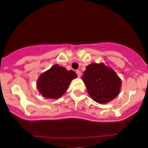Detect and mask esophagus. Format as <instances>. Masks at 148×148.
I'll use <instances>...</instances> for the list:
<instances>
[{
    "instance_id": "34e87169",
    "label": "esophagus",
    "mask_w": 148,
    "mask_h": 148,
    "mask_svg": "<svg viewBox=\"0 0 148 148\" xmlns=\"http://www.w3.org/2000/svg\"><path fill=\"white\" fill-rule=\"evenodd\" d=\"M76 73H77L78 77H81V76H82V72H81V71L77 70V71H76Z\"/></svg>"
}]
</instances>
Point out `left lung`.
I'll use <instances>...</instances> for the list:
<instances>
[{"label": "left lung", "mask_w": 148, "mask_h": 148, "mask_svg": "<svg viewBox=\"0 0 148 148\" xmlns=\"http://www.w3.org/2000/svg\"><path fill=\"white\" fill-rule=\"evenodd\" d=\"M82 79L92 100L106 103L116 98L121 87V79L113 69L104 64L92 63L86 67Z\"/></svg>", "instance_id": "1"}]
</instances>
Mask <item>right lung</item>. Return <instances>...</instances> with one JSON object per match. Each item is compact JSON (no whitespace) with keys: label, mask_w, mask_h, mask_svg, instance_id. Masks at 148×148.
<instances>
[{"label":"right lung","mask_w":148,"mask_h":148,"mask_svg":"<svg viewBox=\"0 0 148 148\" xmlns=\"http://www.w3.org/2000/svg\"><path fill=\"white\" fill-rule=\"evenodd\" d=\"M77 77L74 71H67L58 64L40 76L37 88L42 95L47 98H58L67 90L71 80Z\"/></svg>","instance_id":"1"}]
</instances>
